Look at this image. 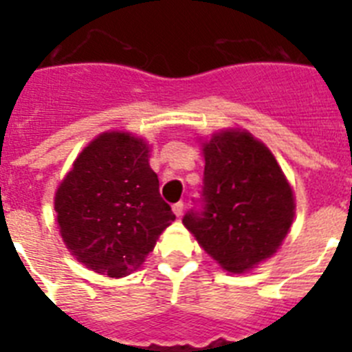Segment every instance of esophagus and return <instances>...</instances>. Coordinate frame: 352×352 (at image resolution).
<instances>
[{
  "instance_id": "34e87169",
  "label": "esophagus",
  "mask_w": 352,
  "mask_h": 352,
  "mask_svg": "<svg viewBox=\"0 0 352 352\" xmlns=\"http://www.w3.org/2000/svg\"><path fill=\"white\" fill-rule=\"evenodd\" d=\"M183 210H185V204H183L182 201H179V203H176V204H173V211H174V214H176V217H182Z\"/></svg>"
}]
</instances>
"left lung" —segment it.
<instances>
[{
	"label": "left lung",
	"mask_w": 352,
	"mask_h": 352,
	"mask_svg": "<svg viewBox=\"0 0 352 352\" xmlns=\"http://www.w3.org/2000/svg\"><path fill=\"white\" fill-rule=\"evenodd\" d=\"M204 178L183 223L223 270L243 273L276 252L294 219L287 179L263 142L222 132L204 144Z\"/></svg>",
	"instance_id": "obj_1"
}]
</instances>
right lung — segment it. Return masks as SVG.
<instances>
[{
    "mask_svg": "<svg viewBox=\"0 0 352 352\" xmlns=\"http://www.w3.org/2000/svg\"><path fill=\"white\" fill-rule=\"evenodd\" d=\"M54 208L68 250L109 276L138 268L176 219L160 197L148 146L121 132L102 133L82 149L56 192Z\"/></svg>",
    "mask_w": 352,
    "mask_h": 352,
    "instance_id": "right-lung-1",
    "label": "right lung"
}]
</instances>
